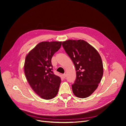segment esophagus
<instances>
[{
  "mask_svg": "<svg viewBox=\"0 0 126 126\" xmlns=\"http://www.w3.org/2000/svg\"><path fill=\"white\" fill-rule=\"evenodd\" d=\"M66 74H63V78L64 79L66 78Z\"/></svg>",
  "mask_w": 126,
  "mask_h": 126,
  "instance_id": "1",
  "label": "esophagus"
}]
</instances>
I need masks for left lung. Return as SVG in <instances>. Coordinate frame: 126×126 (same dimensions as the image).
<instances>
[{"label":"left lung","instance_id":"1","mask_svg":"<svg viewBox=\"0 0 126 126\" xmlns=\"http://www.w3.org/2000/svg\"><path fill=\"white\" fill-rule=\"evenodd\" d=\"M65 52L72 60L77 71V79L72 85L78 98L90 96L96 90L103 74L101 56L97 50L82 39L62 42Z\"/></svg>","mask_w":126,"mask_h":126}]
</instances>
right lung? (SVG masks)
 <instances>
[{
    "label": "right lung",
    "instance_id": "1",
    "mask_svg": "<svg viewBox=\"0 0 126 126\" xmlns=\"http://www.w3.org/2000/svg\"><path fill=\"white\" fill-rule=\"evenodd\" d=\"M61 44V41H43L25 58L24 68L27 80L35 93L44 99L55 97L60 87L61 79L54 74L51 60Z\"/></svg>",
    "mask_w": 126,
    "mask_h": 126
}]
</instances>
